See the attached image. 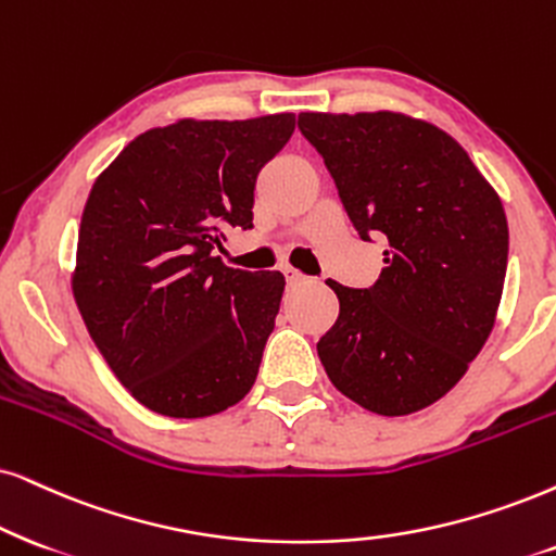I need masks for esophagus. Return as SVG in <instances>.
Listing matches in <instances>:
<instances>
[{"label":"esophagus","mask_w":556,"mask_h":556,"mask_svg":"<svg viewBox=\"0 0 556 556\" xmlns=\"http://www.w3.org/2000/svg\"><path fill=\"white\" fill-rule=\"evenodd\" d=\"M282 271H285V277H287V285H302L305 282V274H302L300 269H294V266H282Z\"/></svg>","instance_id":"1"}]
</instances>
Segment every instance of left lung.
<instances>
[{
    "label": "left lung",
    "mask_w": 556,
    "mask_h": 556,
    "mask_svg": "<svg viewBox=\"0 0 556 556\" xmlns=\"http://www.w3.org/2000/svg\"><path fill=\"white\" fill-rule=\"evenodd\" d=\"M362 241L388 238L369 290L333 279L339 318L318 341L336 390L377 416H410L465 377L495 326L508 266L501 197L435 125L377 110L300 112Z\"/></svg>",
    "instance_id": "left-lung-1"
}]
</instances>
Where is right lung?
Here are the masks:
<instances>
[{
  "mask_svg": "<svg viewBox=\"0 0 556 556\" xmlns=\"http://www.w3.org/2000/svg\"><path fill=\"white\" fill-rule=\"evenodd\" d=\"M292 112L185 117L130 140L84 205L72 290L125 390L168 418H205L254 388L285 292L279 271L230 269L220 228H251L254 187Z\"/></svg>",
  "mask_w": 556,
  "mask_h": 556,
  "instance_id": "add662e5",
  "label": "right lung"
}]
</instances>
